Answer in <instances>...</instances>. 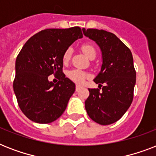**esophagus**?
Masks as SVG:
<instances>
[{
    "instance_id": "esophagus-1",
    "label": "esophagus",
    "mask_w": 156,
    "mask_h": 156,
    "mask_svg": "<svg viewBox=\"0 0 156 156\" xmlns=\"http://www.w3.org/2000/svg\"><path fill=\"white\" fill-rule=\"evenodd\" d=\"M80 88H81V86L76 85V91H78V90H80Z\"/></svg>"
}]
</instances>
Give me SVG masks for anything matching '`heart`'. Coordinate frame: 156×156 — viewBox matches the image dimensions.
I'll return each mask as SVG.
<instances>
[{
    "mask_svg": "<svg viewBox=\"0 0 156 156\" xmlns=\"http://www.w3.org/2000/svg\"><path fill=\"white\" fill-rule=\"evenodd\" d=\"M82 49H83V52L85 53L86 56H88V57H90L92 55L96 54L95 48L91 44H84L82 47ZM71 54H72V49L71 48H68L66 50L63 56L64 62H67L70 59ZM68 76L71 80L74 81L75 83H81L85 80V78L87 77V74L84 73L83 71L80 70V69H72V70L69 72Z\"/></svg>",
    "mask_w": 156,
    "mask_h": 156,
    "instance_id": "heart-1",
    "label": "heart"
}]
</instances>
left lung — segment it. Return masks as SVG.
Listing matches in <instances>:
<instances>
[{
  "label": "left lung",
  "instance_id": "left-lung-1",
  "mask_svg": "<svg viewBox=\"0 0 156 156\" xmlns=\"http://www.w3.org/2000/svg\"><path fill=\"white\" fill-rule=\"evenodd\" d=\"M83 35L95 41L102 55L100 71L94 82L100 89H88L85 108L90 118L106 126L116 122L126 113L133 101L136 72L131 51L111 32L83 28Z\"/></svg>",
  "mask_w": 156,
  "mask_h": 156
}]
</instances>
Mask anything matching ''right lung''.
I'll list each match as a JSON object with an SVG mask.
<instances>
[{
  "label": "right lung",
  "instance_id": "right-lung-1",
  "mask_svg": "<svg viewBox=\"0 0 156 156\" xmlns=\"http://www.w3.org/2000/svg\"><path fill=\"white\" fill-rule=\"evenodd\" d=\"M83 36L78 27L46 29L23 45L16 59L13 87L18 106L30 121L51 123L65 112L75 84L62 73L63 56ZM51 74L58 75V83L48 80Z\"/></svg>",
  "mask_w": 156,
  "mask_h": 156
}]
</instances>
